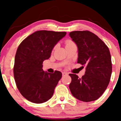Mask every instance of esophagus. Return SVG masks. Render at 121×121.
I'll return each mask as SVG.
<instances>
[{
    "instance_id": "esophagus-1",
    "label": "esophagus",
    "mask_w": 121,
    "mask_h": 121,
    "mask_svg": "<svg viewBox=\"0 0 121 121\" xmlns=\"http://www.w3.org/2000/svg\"><path fill=\"white\" fill-rule=\"evenodd\" d=\"M62 76H66V75H67L68 74L66 73H65V72H62Z\"/></svg>"
}]
</instances>
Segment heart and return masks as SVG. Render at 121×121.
<instances>
[{
    "mask_svg": "<svg viewBox=\"0 0 121 121\" xmlns=\"http://www.w3.org/2000/svg\"><path fill=\"white\" fill-rule=\"evenodd\" d=\"M74 44V43H73V41H72L71 40H66V42H65V44H66V47L69 46V45H72V44Z\"/></svg>",
    "mask_w": 121,
    "mask_h": 121,
    "instance_id": "obj_1",
    "label": "heart"
}]
</instances>
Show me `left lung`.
Here are the masks:
<instances>
[{
	"label": "left lung",
	"mask_w": 121,
	"mask_h": 121,
	"mask_svg": "<svg viewBox=\"0 0 121 121\" xmlns=\"http://www.w3.org/2000/svg\"><path fill=\"white\" fill-rule=\"evenodd\" d=\"M69 36L78 48L77 63L86 66L81 78L69 74V89L73 97L84 102L99 98L106 89L112 72L111 55L106 44L88 30L73 31Z\"/></svg>",
	"instance_id": "8db88e82"
}]
</instances>
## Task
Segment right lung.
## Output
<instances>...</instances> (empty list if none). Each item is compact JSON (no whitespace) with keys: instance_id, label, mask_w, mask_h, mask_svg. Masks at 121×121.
Here are the masks:
<instances>
[{"instance_id":"add662e5","label":"right lung","mask_w":121,"mask_h":121,"mask_svg":"<svg viewBox=\"0 0 121 121\" xmlns=\"http://www.w3.org/2000/svg\"><path fill=\"white\" fill-rule=\"evenodd\" d=\"M65 32L39 30L28 36L18 47L13 74L21 94L30 102L42 104L49 100L62 77L61 72L50 73L43 70V62L51 57Z\"/></svg>"}]
</instances>
